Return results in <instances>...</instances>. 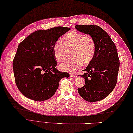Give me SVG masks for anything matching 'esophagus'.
Listing matches in <instances>:
<instances>
[{
	"instance_id": "esophagus-1",
	"label": "esophagus",
	"mask_w": 133,
	"mask_h": 133,
	"mask_svg": "<svg viewBox=\"0 0 133 133\" xmlns=\"http://www.w3.org/2000/svg\"><path fill=\"white\" fill-rule=\"evenodd\" d=\"M70 77H77V75L74 73H71V74H70Z\"/></svg>"
}]
</instances>
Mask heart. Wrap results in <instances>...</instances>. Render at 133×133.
I'll use <instances>...</instances> for the list:
<instances>
[{"mask_svg": "<svg viewBox=\"0 0 133 133\" xmlns=\"http://www.w3.org/2000/svg\"><path fill=\"white\" fill-rule=\"evenodd\" d=\"M96 43L90 36L72 31L65 34L61 42H56L53 46L55 59L62 62L67 58L68 52H72V60L66 61L59 65L63 71L73 72L79 69L82 65L89 64L92 61L96 52Z\"/></svg>", "mask_w": 133, "mask_h": 133, "instance_id": "1", "label": "heart"}]
</instances>
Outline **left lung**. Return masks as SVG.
Wrapping results in <instances>:
<instances>
[{
    "label": "left lung",
    "instance_id": "obj_1",
    "mask_svg": "<svg viewBox=\"0 0 133 133\" xmlns=\"http://www.w3.org/2000/svg\"><path fill=\"white\" fill-rule=\"evenodd\" d=\"M78 31L89 34L96 43V52L92 61L79 75L85 84L78 92L87 102H98L109 95L116 85L119 68L117 49L111 37L97 25H77Z\"/></svg>",
    "mask_w": 133,
    "mask_h": 133
}]
</instances>
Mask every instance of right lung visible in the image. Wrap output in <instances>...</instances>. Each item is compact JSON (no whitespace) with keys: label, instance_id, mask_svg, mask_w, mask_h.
Returning a JSON list of instances; mask_svg holds the SVG:
<instances>
[{"label":"right lung","instance_id":"obj_1","mask_svg":"<svg viewBox=\"0 0 133 133\" xmlns=\"http://www.w3.org/2000/svg\"><path fill=\"white\" fill-rule=\"evenodd\" d=\"M70 30L58 26L37 30L19 44L13 69L16 85L25 97L37 102L46 100L56 92L60 81L69 77L56 68L53 46Z\"/></svg>","mask_w":133,"mask_h":133}]
</instances>
